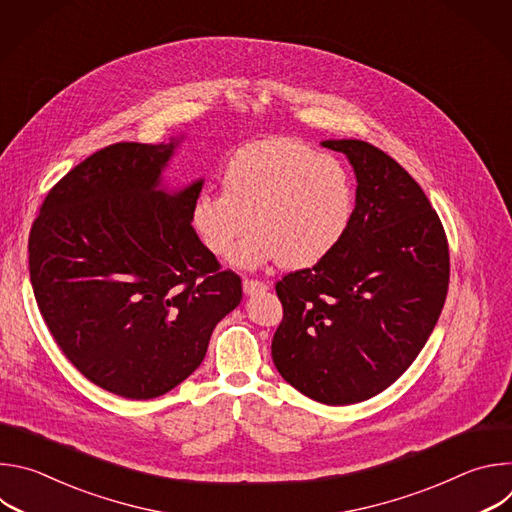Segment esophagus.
Here are the masks:
<instances>
[{"mask_svg": "<svg viewBox=\"0 0 512 512\" xmlns=\"http://www.w3.org/2000/svg\"><path fill=\"white\" fill-rule=\"evenodd\" d=\"M269 285L265 283V281H259V279H249V277H245L243 279V291L247 296H251V294H255V291H263V289H267Z\"/></svg>", "mask_w": 512, "mask_h": 512, "instance_id": "obj_1", "label": "esophagus"}]
</instances>
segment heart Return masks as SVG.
Instances as JSON below:
<instances>
[{
	"mask_svg": "<svg viewBox=\"0 0 512 512\" xmlns=\"http://www.w3.org/2000/svg\"><path fill=\"white\" fill-rule=\"evenodd\" d=\"M223 192L202 190L190 223L204 249L257 269L281 261L306 269L332 255L350 231L356 190L348 168L310 143L289 137L251 141L225 164Z\"/></svg>",
	"mask_w": 512,
	"mask_h": 512,
	"instance_id": "obj_1",
	"label": "heart"
}]
</instances>
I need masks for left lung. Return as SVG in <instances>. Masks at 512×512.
Masks as SVG:
<instances>
[{
	"mask_svg": "<svg viewBox=\"0 0 512 512\" xmlns=\"http://www.w3.org/2000/svg\"><path fill=\"white\" fill-rule=\"evenodd\" d=\"M356 174L348 235L314 267L275 283L283 320L271 342L279 375L326 405L367 401L425 346L450 283V249L421 186L360 139H328Z\"/></svg>",
	"mask_w": 512,
	"mask_h": 512,
	"instance_id": "left-lung-1",
	"label": "left lung"
}]
</instances>
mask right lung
Listing matches in <instances>:
<instances>
[{
    "label": "right lung",
    "instance_id": "add662e5",
    "mask_svg": "<svg viewBox=\"0 0 512 512\" xmlns=\"http://www.w3.org/2000/svg\"><path fill=\"white\" fill-rule=\"evenodd\" d=\"M176 145L95 152L46 194L30 231V281L52 338L91 383L125 399L188 379L243 298L241 277L190 225L202 180L158 188Z\"/></svg>",
    "mask_w": 512,
    "mask_h": 512
}]
</instances>
